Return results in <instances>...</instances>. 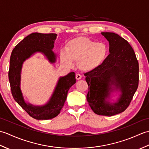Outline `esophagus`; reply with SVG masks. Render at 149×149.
Returning a JSON list of instances; mask_svg holds the SVG:
<instances>
[{
    "label": "esophagus",
    "instance_id": "esophagus-1",
    "mask_svg": "<svg viewBox=\"0 0 149 149\" xmlns=\"http://www.w3.org/2000/svg\"><path fill=\"white\" fill-rule=\"evenodd\" d=\"M81 77H82V75L80 74H76V75H75V78H76L77 80L81 79Z\"/></svg>",
    "mask_w": 149,
    "mask_h": 149
}]
</instances>
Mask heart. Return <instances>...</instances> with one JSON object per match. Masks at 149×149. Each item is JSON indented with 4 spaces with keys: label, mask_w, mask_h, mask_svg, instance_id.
I'll use <instances>...</instances> for the list:
<instances>
[{
    "label": "heart",
    "mask_w": 149,
    "mask_h": 149,
    "mask_svg": "<svg viewBox=\"0 0 149 149\" xmlns=\"http://www.w3.org/2000/svg\"><path fill=\"white\" fill-rule=\"evenodd\" d=\"M108 47L104 42H96L88 38L80 36L70 40L66 50L60 51L59 56L63 64L72 67L74 61L83 71L97 68L105 61L108 54Z\"/></svg>",
    "instance_id": "1"
}]
</instances>
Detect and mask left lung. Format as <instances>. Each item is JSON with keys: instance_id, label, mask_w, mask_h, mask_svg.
Wrapping results in <instances>:
<instances>
[{"instance_id": "8db88e82", "label": "left lung", "mask_w": 149, "mask_h": 149, "mask_svg": "<svg viewBox=\"0 0 149 149\" xmlns=\"http://www.w3.org/2000/svg\"><path fill=\"white\" fill-rule=\"evenodd\" d=\"M101 34L109 42L110 53L99 67L84 74L89 90L86 99L95 113L111 116L130 104L138 86L139 65L127 41L114 33ZM115 88L122 93L118 102L111 104L106 99Z\"/></svg>"}]
</instances>
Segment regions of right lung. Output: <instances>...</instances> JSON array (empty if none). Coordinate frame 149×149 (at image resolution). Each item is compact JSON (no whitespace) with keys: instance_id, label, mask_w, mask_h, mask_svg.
Wrapping results in <instances>:
<instances>
[{"instance_id":"add662e5","label":"right lung","mask_w":149,"mask_h":149,"mask_svg":"<svg viewBox=\"0 0 149 149\" xmlns=\"http://www.w3.org/2000/svg\"><path fill=\"white\" fill-rule=\"evenodd\" d=\"M56 36L54 33L31 34L15 46L10 57L8 77L12 95L22 108L36 120H49L58 116L64 106L69 89L76 82L75 74L73 72L60 77L52 97L45 106H34L24 101L20 88L22 64L36 52L43 53L50 62L54 63L56 56L52 49Z\"/></svg>"}]
</instances>
